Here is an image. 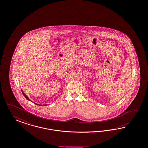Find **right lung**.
I'll list each match as a JSON object with an SVG mask.
<instances>
[{
  "label": "right lung",
  "mask_w": 148,
  "mask_h": 148,
  "mask_svg": "<svg viewBox=\"0 0 148 148\" xmlns=\"http://www.w3.org/2000/svg\"><path fill=\"white\" fill-rule=\"evenodd\" d=\"M22 93H23V95H24V97H25V98H27V100H30V101H31V100H30V99H29L28 98V97H27V95H25V93H24V92H23V91H22ZM35 104H36V103H35ZM36 105H37V104H36Z\"/></svg>",
  "instance_id": "add662e5"
}]
</instances>
